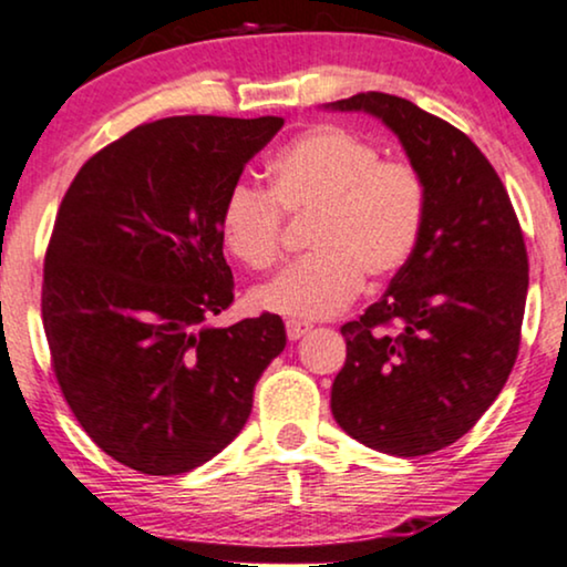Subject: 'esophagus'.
<instances>
[{"label":"esophagus","instance_id":"obj_1","mask_svg":"<svg viewBox=\"0 0 567 567\" xmlns=\"http://www.w3.org/2000/svg\"><path fill=\"white\" fill-rule=\"evenodd\" d=\"M310 322H301V320H286V336H289V341H299L301 336L310 333Z\"/></svg>","mask_w":567,"mask_h":567}]
</instances>
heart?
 I'll return each instance as SVG.
<instances>
[{"mask_svg": "<svg viewBox=\"0 0 567 567\" xmlns=\"http://www.w3.org/2000/svg\"><path fill=\"white\" fill-rule=\"evenodd\" d=\"M270 193L234 185L218 213L229 252L252 270H268L281 252V210L310 216V255L249 293L262 312L320 320L341 312L362 289V276L385 281L414 255L427 213L416 168L380 161V151L349 130L312 127L268 164Z\"/></svg>", "mask_w": 567, "mask_h": 567, "instance_id": "b5f03b06", "label": "heart"}]
</instances>
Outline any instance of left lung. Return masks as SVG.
<instances>
[{
    "label": "left lung",
    "instance_id": "obj_1",
    "mask_svg": "<svg viewBox=\"0 0 567 567\" xmlns=\"http://www.w3.org/2000/svg\"><path fill=\"white\" fill-rule=\"evenodd\" d=\"M322 109L380 120L427 193L414 255L380 301L341 328L347 364L330 409L338 427L380 453L443 451L474 427L516 364L524 234L497 172L453 124L378 91Z\"/></svg>",
    "mask_w": 567,
    "mask_h": 567
}]
</instances>
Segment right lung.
Masks as SVG:
<instances>
[{
	"mask_svg": "<svg viewBox=\"0 0 567 567\" xmlns=\"http://www.w3.org/2000/svg\"><path fill=\"white\" fill-rule=\"evenodd\" d=\"M281 116H168L99 151L59 205L41 312L59 388L114 461L151 476L193 472L239 435L278 315L229 328L218 213Z\"/></svg>",
	"mask_w": 567,
	"mask_h": 567,
	"instance_id": "add662e5",
	"label": "right lung"
}]
</instances>
